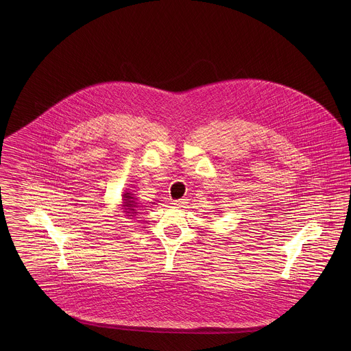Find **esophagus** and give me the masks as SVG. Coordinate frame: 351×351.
I'll list each match as a JSON object with an SVG mask.
<instances>
[{
	"mask_svg": "<svg viewBox=\"0 0 351 351\" xmlns=\"http://www.w3.org/2000/svg\"><path fill=\"white\" fill-rule=\"evenodd\" d=\"M186 204H188V199H180V200H175L172 202V205L176 208H184Z\"/></svg>",
	"mask_w": 351,
	"mask_h": 351,
	"instance_id": "esophagus-1",
	"label": "esophagus"
}]
</instances>
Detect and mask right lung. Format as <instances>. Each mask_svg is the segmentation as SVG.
<instances>
[{
  "mask_svg": "<svg viewBox=\"0 0 351 351\" xmlns=\"http://www.w3.org/2000/svg\"><path fill=\"white\" fill-rule=\"evenodd\" d=\"M132 196H133V193H125V195H123L125 206H128V209L132 212L129 216H134V215L136 213V212H135V209H134V206H135V204H136V202H134V197H132Z\"/></svg>",
  "mask_w": 351,
  "mask_h": 351,
  "instance_id": "right-lung-1",
  "label": "right lung"
}]
</instances>
